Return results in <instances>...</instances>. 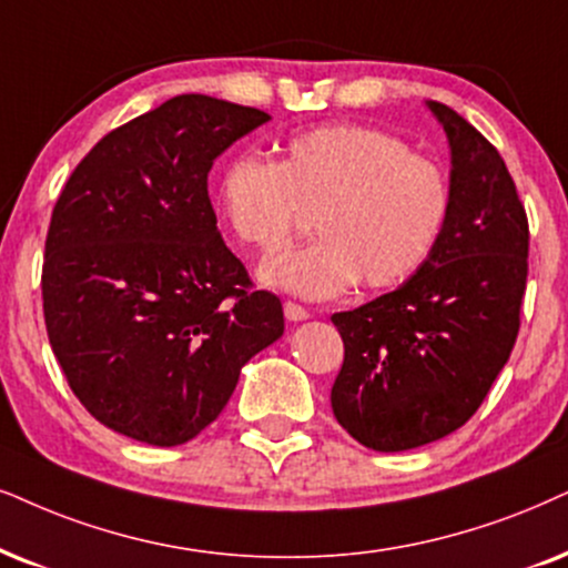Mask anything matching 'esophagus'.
<instances>
[{
  "label": "esophagus",
  "mask_w": 568,
  "mask_h": 568,
  "mask_svg": "<svg viewBox=\"0 0 568 568\" xmlns=\"http://www.w3.org/2000/svg\"><path fill=\"white\" fill-rule=\"evenodd\" d=\"M283 312H285V320H288V322H304V320H308L306 308L298 306V304H293V301H285Z\"/></svg>",
  "instance_id": "esophagus-1"
}]
</instances>
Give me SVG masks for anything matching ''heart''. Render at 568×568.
<instances>
[{"mask_svg": "<svg viewBox=\"0 0 568 568\" xmlns=\"http://www.w3.org/2000/svg\"><path fill=\"white\" fill-rule=\"evenodd\" d=\"M454 210L450 178L398 135L335 123L293 133L280 160L235 156L217 181V212L243 246L272 256L260 280L298 298H335L406 283L433 260ZM304 211L323 239L275 257Z\"/></svg>", "mask_w": 568, "mask_h": 568, "instance_id": "heart-1", "label": "heart"}]
</instances>
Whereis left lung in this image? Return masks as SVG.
Returning a JSON list of instances; mask_svg holds the SVG:
<instances>
[{"label":"left lung","instance_id":"obj_1","mask_svg":"<svg viewBox=\"0 0 568 568\" xmlns=\"http://www.w3.org/2000/svg\"><path fill=\"white\" fill-rule=\"evenodd\" d=\"M450 149L454 210L433 260L354 312L329 404L372 450L396 454L456 433L483 404L519 333L527 214L498 149L462 114L425 102Z\"/></svg>","mask_w":568,"mask_h":568}]
</instances>
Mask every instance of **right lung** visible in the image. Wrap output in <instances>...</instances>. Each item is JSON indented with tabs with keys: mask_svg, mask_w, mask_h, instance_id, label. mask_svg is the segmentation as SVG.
<instances>
[{
	"mask_svg": "<svg viewBox=\"0 0 568 568\" xmlns=\"http://www.w3.org/2000/svg\"><path fill=\"white\" fill-rule=\"evenodd\" d=\"M267 112L181 93L106 133L57 199L47 233L52 351L93 419L139 443H189L243 364L283 335L275 293L217 231L206 175Z\"/></svg>",
	"mask_w": 568,
	"mask_h": 568,
	"instance_id": "add662e5",
	"label": "right lung"
}]
</instances>
